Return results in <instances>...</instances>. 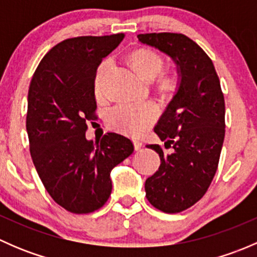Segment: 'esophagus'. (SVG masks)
Returning <instances> with one entry per match:
<instances>
[{
    "label": "esophagus",
    "mask_w": 257,
    "mask_h": 257,
    "mask_svg": "<svg viewBox=\"0 0 257 257\" xmlns=\"http://www.w3.org/2000/svg\"><path fill=\"white\" fill-rule=\"evenodd\" d=\"M133 143H134V149L136 150H141V148L143 147V143L139 141H133Z\"/></svg>",
    "instance_id": "obj_1"
}]
</instances>
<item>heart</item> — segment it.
<instances>
[{
	"label": "heart",
	"instance_id": "1",
	"mask_svg": "<svg viewBox=\"0 0 257 257\" xmlns=\"http://www.w3.org/2000/svg\"><path fill=\"white\" fill-rule=\"evenodd\" d=\"M132 71L143 80H153L163 69L162 56L149 48H138L132 52L126 58ZM112 62L104 61L95 71L94 95L98 100H104L107 97V82L112 73ZM179 80L173 73L159 74L155 82V88L162 95H172L177 90ZM158 109L153 103L141 104L116 105L108 114V124L110 128L132 137H139L144 133L157 119Z\"/></svg>",
	"mask_w": 257,
	"mask_h": 257
}]
</instances>
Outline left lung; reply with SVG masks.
<instances>
[{
	"label": "left lung",
	"instance_id": "8db88e82",
	"mask_svg": "<svg viewBox=\"0 0 257 257\" xmlns=\"http://www.w3.org/2000/svg\"><path fill=\"white\" fill-rule=\"evenodd\" d=\"M177 64L178 89L154 132L159 144L147 145L160 157V167L145 181L154 208L175 214L193 206L206 193L219 164L225 137V100L208 54L181 33L138 35Z\"/></svg>",
	"mask_w": 257,
	"mask_h": 257
}]
</instances>
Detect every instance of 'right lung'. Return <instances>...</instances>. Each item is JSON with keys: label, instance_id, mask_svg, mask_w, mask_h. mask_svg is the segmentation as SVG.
Masks as SVG:
<instances>
[{"label": "right lung", "instance_id": "obj_1", "mask_svg": "<svg viewBox=\"0 0 257 257\" xmlns=\"http://www.w3.org/2000/svg\"><path fill=\"white\" fill-rule=\"evenodd\" d=\"M123 38L118 33L62 41L31 80L26 119L31 157L52 199L74 214L104 205L112 193L110 172L134 152L120 134L108 133L95 143L85 138L87 121L97 119L95 71Z\"/></svg>", "mask_w": 257, "mask_h": 257}]
</instances>
